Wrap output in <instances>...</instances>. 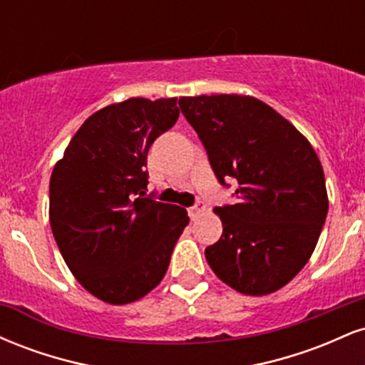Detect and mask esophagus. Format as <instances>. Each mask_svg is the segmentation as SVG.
I'll use <instances>...</instances> for the list:
<instances>
[{"instance_id": "34e87169", "label": "esophagus", "mask_w": 365, "mask_h": 365, "mask_svg": "<svg viewBox=\"0 0 365 365\" xmlns=\"http://www.w3.org/2000/svg\"><path fill=\"white\" fill-rule=\"evenodd\" d=\"M204 211H206V204H204L202 200H197L195 206L188 207V216H190V220H195V217L199 215H202Z\"/></svg>"}]
</instances>
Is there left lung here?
Returning <instances> with one entry per match:
<instances>
[{
	"label": "left lung",
	"instance_id": "obj_1",
	"mask_svg": "<svg viewBox=\"0 0 365 365\" xmlns=\"http://www.w3.org/2000/svg\"><path fill=\"white\" fill-rule=\"evenodd\" d=\"M221 185L235 178L238 202L216 207L223 235L206 249L221 282L244 295H267L307 264L328 215L316 150L278 111L252 96L180 98Z\"/></svg>",
	"mask_w": 365,
	"mask_h": 365
}]
</instances>
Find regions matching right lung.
Here are the masks:
<instances>
[{"label":"right lung","instance_id":"right-lung-1","mask_svg":"<svg viewBox=\"0 0 365 365\" xmlns=\"http://www.w3.org/2000/svg\"><path fill=\"white\" fill-rule=\"evenodd\" d=\"M177 98H130L82 123L54 165L49 223L77 282L125 305L165 278L187 211L148 199V153L178 120Z\"/></svg>","mask_w":365,"mask_h":365}]
</instances>
